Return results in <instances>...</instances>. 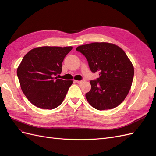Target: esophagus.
<instances>
[{"label": "esophagus", "instance_id": "34e87169", "mask_svg": "<svg viewBox=\"0 0 156 156\" xmlns=\"http://www.w3.org/2000/svg\"><path fill=\"white\" fill-rule=\"evenodd\" d=\"M83 82V80H75V82L77 83H81Z\"/></svg>", "mask_w": 156, "mask_h": 156}]
</instances>
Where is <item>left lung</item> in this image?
<instances>
[{"mask_svg": "<svg viewBox=\"0 0 156 156\" xmlns=\"http://www.w3.org/2000/svg\"><path fill=\"white\" fill-rule=\"evenodd\" d=\"M76 51L86 58L91 71L100 75L90 81L91 89L85 94L87 102L98 110L117 107L133 82L134 68L127 55L117 45L104 42L80 45Z\"/></svg>", "mask_w": 156, "mask_h": 156, "instance_id": "left-lung-1", "label": "left lung"}]
</instances>
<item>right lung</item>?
Masks as SVG:
<instances>
[{"instance_id":"1","label":"right lung","mask_w":156,"mask_h":156,"mask_svg":"<svg viewBox=\"0 0 156 156\" xmlns=\"http://www.w3.org/2000/svg\"><path fill=\"white\" fill-rule=\"evenodd\" d=\"M72 47H40L23 57L17 70L23 93L41 109L58 107L66 96L73 80L54 77L61 74L62 62Z\"/></svg>"}]
</instances>
